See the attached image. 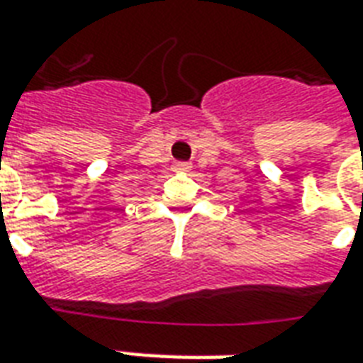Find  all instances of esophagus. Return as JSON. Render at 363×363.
<instances>
[{"instance_id": "obj_1", "label": "esophagus", "mask_w": 363, "mask_h": 363, "mask_svg": "<svg viewBox=\"0 0 363 363\" xmlns=\"http://www.w3.org/2000/svg\"><path fill=\"white\" fill-rule=\"evenodd\" d=\"M173 169L179 173H186V171H190V163H174Z\"/></svg>"}]
</instances>
